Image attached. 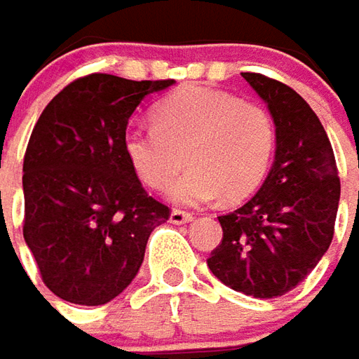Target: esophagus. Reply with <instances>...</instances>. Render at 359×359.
Listing matches in <instances>:
<instances>
[{
    "instance_id": "esophagus-1",
    "label": "esophagus",
    "mask_w": 359,
    "mask_h": 359,
    "mask_svg": "<svg viewBox=\"0 0 359 359\" xmlns=\"http://www.w3.org/2000/svg\"><path fill=\"white\" fill-rule=\"evenodd\" d=\"M194 219V213L191 211H184V209H174L172 215H170V221L175 223V225H182V223H187Z\"/></svg>"
}]
</instances>
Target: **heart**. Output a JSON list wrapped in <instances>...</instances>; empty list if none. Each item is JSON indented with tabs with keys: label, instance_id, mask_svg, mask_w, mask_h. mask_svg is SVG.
I'll return each mask as SVG.
<instances>
[{
	"label": "heart",
	"instance_id": "1",
	"mask_svg": "<svg viewBox=\"0 0 359 359\" xmlns=\"http://www.w3.org/2000/svg\"><path fill=\"white\" fill-rule=\"evenodd\" d=\"M154 128H130L122 138L132 172L154 191L170 189L182 205L223 196L239 201L263 184L276 150V124L269 108L233 93L184 86L151 108Z\"/></svg>",
	"mask_w": 359,
	"mask_h": 359
}]
</instances>
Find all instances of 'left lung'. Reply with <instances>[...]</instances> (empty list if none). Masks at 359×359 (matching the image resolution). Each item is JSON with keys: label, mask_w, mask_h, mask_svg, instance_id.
<instances>
[{"label": "left lung", "mask_w": 359, "mask_h": 359, "mask_svg": "<svg viewBox=\"0 0 359 359\" xmlns=\"http://www.w3.org/2000/svg\"><path fill=\"white\" fill-rule=\"evenodd\" d=\"M243 79L275 118V163L245 205L217 217L223 239L208 266L237 292L276 298L297 288L328 251L340 177L328 134L309 102L261 73Z\"/></svg>", "instance_id": "8db88e82"}]
</instances>
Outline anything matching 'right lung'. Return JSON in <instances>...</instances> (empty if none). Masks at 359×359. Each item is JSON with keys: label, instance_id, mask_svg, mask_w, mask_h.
<instances>
[{"label": "right lung", "instance_id": "obj_1", "mask_svg": "<svg viewBox=\"0 0 359 359\" xmlns=\"http://www.w3.org/2000/svg\"><path fill=\"white\" fill-rule=\"evenodd\" d=\"M174 81L93 73L41 112L23 158V237L57 297L107 304L132 283L146 243L170 219L132 172L122 138L142 98Z\"/></svg>", "mask_w": 359, "mask_h": 359}]
</instances>
